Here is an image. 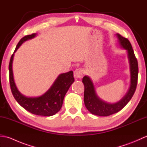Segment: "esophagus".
I'll use <instances>...</instances> for the list:
<instances>
[{
  "mask_svg": "<svg viewBox=\"0 0 147 147\" xmlns=\"http://www.w3.org/2000/svg\"><path fill=\"white\" fill-rule=\"evenodd\" d=\"M74 76L76 79H81L83 76V71L82 69H76L74 72Z\"/></svg>",
  "mask_w": 147,
  "mask_h": 147,
  "instance_id": "obj_1",
  "label": "esophagus"
}]
</instances>
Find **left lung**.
<instances>
[{"instance_id": "left-lung-1", "label": "left lung", "mask_w": 147, "mask_h": 147, "mask_svg": "<svg viewBox=\"0 0 147 147\" xmlns=\"http://www.w3.org/2000/svg\"><path fill=\"white\" fill-rule=\"evenodd\" d=\"M118 42L122 48L126 49L129 62L131 83L130 87L126 94L119 101L115 104H109L102 100L96 94L95 86L92 81L88 76L83 77L82 82L85 86L84 91V102L86 109L92 114L99 116H108L117 112L125 107L133 96L137 86L138 75V61L135 57L131 44L127 38L116 34Z\"/></svg>"}]
</instances>
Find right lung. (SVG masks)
<instances>
[{
  "label": "right lung",
  "mask_w": 147,
  "mask_h": 147,
  "mask_svg": "<svg viewBox=\"0 0 147 147\" xmlns=\"http://www.w3.org/2000/svg\"><path fill=\"white\" fill-rule=\"evenodd\" d=\"M36 35V33L26 35L21 38L18 43L9 62V82L12 95L21 107L33 114L51 116L58 112L62 107L65 95L72 83L74 82L73 72L71 71L66 73L61 74L48 91L42 96L38 97H28L22 94L18 90L14 80L12 72L14 54L24 42L34 38Z\"/></svg>",
  "instance_id": "add662e5"
}]
</instances>
